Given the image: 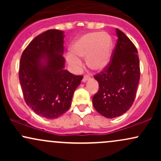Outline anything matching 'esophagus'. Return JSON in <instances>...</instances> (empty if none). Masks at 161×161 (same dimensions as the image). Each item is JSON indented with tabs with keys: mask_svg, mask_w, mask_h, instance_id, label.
<instances>
[{
	"mask_svg": "<svg viewBox=\"0 0 161 161\" xmlns=\"http://www.w3.org/2000/svg\"><path fill=\"white\" fill-rule=\"evenodd\" d=\"M88 79H89V76H88V75H84V77H83L82 79V82H86Z\"/></svg>",
	"mask_w": 161,
	"mask_h": 161,
	"instance_id": "esophagus-1",
	"label": "esophagus"
}]
</instances>
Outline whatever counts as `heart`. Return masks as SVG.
Returning <instances> with one entry per match:
<instances>
[{"label": "heart", "instance_id": "b5f03b06", "mask_svg": "<svg viewBox=\"0 0 161 161\" xmlns=\"http://www.w3.org/2000/svg\"><path fill=\"white\" fill-rule=\"evenodd\" d=\"M66 53L65 58L74 73L82 67L80 57H86V64L90 69L102 71L110 64L113 52V39L107 32H89L79 37Z\"/></svg>", "mask_w": 161, "mask_h": 161}]
</instances>
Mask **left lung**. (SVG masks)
<instances>
[{"label":"left lung","mask_w":161,"mask_h":161,"mask_svg":"<svg viewBox=\"0 0 161 161\" xmlns=\"http://www.w3.org/2000/svg\"><path fill=\"white\" fill-rule=\"evenodd\" d=\"M113 59L104 71L94 76L98 92L92 98L94 108L105 117H118L131 108L140 78L139 59L136 46L119 29Z\"/></svg>","instance_id":"1"}]
</instances>
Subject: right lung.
I'll return each mask as SVG.
<instances>
[{
    "label": "right lung",
    "instance_id": "add662e5",
    "mask_svg": "<svg viewBox=\"0 0 161 161\" xmlns=\"http://www.w3.org/2000/svg\"><path fill=\"white\" fill-rule=\"evenodd\" d=\"M64 38L63 31H46L29 44L20 59L19 79L25 103L47 119H57L69 110L83 78L64 69Z\"/></svg>",
    "mask_w": 161,
    "mask_h": 161
}]
</instances>
